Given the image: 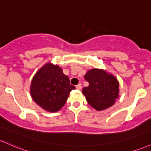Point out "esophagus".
<instances>
[{"mask_svg":"<svg viewBox=\"0 0 151 151\" xmlns=\"http://www.w3.org/2000/svg\"><path fill=\"white\" fill-rule=\"evenodd\" d=\"M76 88L79 89V90H80V89H82V86H81V84H77V85L76 86Z\"/></svg>","mask_w":151,"mask_h":151,"instance_id":"34e87169","label":"esophagus"}]
</instances>
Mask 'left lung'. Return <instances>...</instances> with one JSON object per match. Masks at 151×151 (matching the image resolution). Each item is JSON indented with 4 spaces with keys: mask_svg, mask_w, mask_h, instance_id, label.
<instances>
[{
    "mask_svg": "<svg viewBox=\"0 0 151 151\" xmlns=\"http://www.w3.org/2000/svg\"><path fill=\"white\" fill-rule=\"evenodd\" d=\"M89 82L82 89L89 105L97 111L112 107L119 97V82L113 74L102 69H89L84 76Z\"/></svg>",
    "mask_w": 151,
    "mask_h": 151,
    "instance_id": "obj_1",
    "label": "left lung"
}]
</instances>
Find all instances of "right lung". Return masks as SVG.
I'll use <instances>...</instances> for the list:
<instances>
[{"mask_svg": "<svg viewBox=\"0 0 151 151\" xmlns=\"http://www.w3.org/2000/svg\"><path fill=\"white\" fill-rule=\"evenodd\" d=\"M74 86L63 73L62 67L47 62L36 72L30 87L34 102L47 112H55L65 105Z\"/></svg>", "mask_w": 151, "mask_h": 151, "instance_id": "add662e5", "label": "right lung"}]
</instances>
